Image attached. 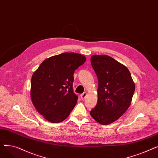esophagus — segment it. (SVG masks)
I'll use <instances>...</instances> for the list:
<instances>
[{"label": "esophagus", "instance_id": "esophagus-1", "mask_svg": "<svg viewBox=\"0 0 158 158\" xmlns=\"http://www.w3.org/2000/svg\"><path fill=\"white\" fill-rule=\"evenodd\" d=\"M86 95H87V94H86V92H84L83 94H82L81 95V98L82 100H85V99L86 98Z\"/></svg>", "mask_w": 158, "mask_h": 158}]
</instances>
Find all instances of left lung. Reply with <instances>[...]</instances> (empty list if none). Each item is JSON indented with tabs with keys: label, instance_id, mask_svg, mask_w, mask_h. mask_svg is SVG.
<instances>
[{
	"label": "left lung",
	"instance_id": "8db88e82",
	"mask_svg": "<svg viewBox=\"0 0 158 158\" xmlns=\"http://www.w3.org/2000/svg\"><path fill=\"white\" fill-rule=\"evenodd\" d=\"M91 64L98 81V101L89 112L102 125L117 120L131 105L135 85L128 69L106 55H94Z\"/></svg>",
	"mask_w": 158,
	"mask_h": 158
}]
</instances>
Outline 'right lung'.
<instances>
[{
  "mask_svg": "<svg viewBox=\"0 0 158 158\" xmlns=\"http://www.w3.org/2000/svg\"><path fill=\"white\" fill-rule=\"evenodd\" d=\"M82 54L64 52L44 60L32 74L31 97L40 114L52 123L67 118L76 106L73 73L86 61Z\"/></svg>",
  "mask_w": 158,
  "mask_h": 158,
  "instance_id": "1",
  "label": "right lung"
}]
</instances>
